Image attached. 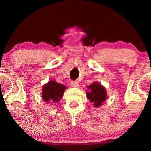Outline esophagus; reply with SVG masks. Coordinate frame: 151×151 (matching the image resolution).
I'll return each mask as SVG.
<instances>
[{
    "label": "esophagus",
    "mask_w": 151,
    "mask_h": 151,
    "mask_svg": "<svg viewBox=\"0 0 151 151\" xmlns=\"http://www.w3.org/2000/svg\"><path fill=\"white\" fill-rule=\"evenodd\" d=\"M71 85H72L73 87H74V88H79V86H80V84H79L77 82H74V81L71 82Z\"/></svg>",
    "instance_id": "esophagus-1"
}]
</instances>
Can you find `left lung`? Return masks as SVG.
<instances>
[{"instance_id": "obj_1", "label": "left lung", "mask_w": 151, "mask_h": 151, "mask_svg": "<svg viewBox=\"0 0 151 151\" xmlns=\"http://www.w3.org/2000/svg\"><path fill=\"white\" fill-rule=\"evenodd\" d=\"M86 95L87 98L93 104L94 107L96 108L101 106L102 103L106 101L107 98V93L105 88L97 82H94L88 86Z\"/></svg>"}]
</instances>
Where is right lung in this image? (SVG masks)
Wrapping results in <instances>:
<instances>
[{
  "label": "right lung",
  "instance_id": "1",
  "mask_svg": "<svg viewBox=\"0 0 151 151\" xmlns=\"http://www.w3.org/2000/svg\"><path fill=\"white\" fill-rule=\"evenodd\" d=\"M66 89L67 88L64 85L58 83L55 80H50L47 84L43 85L42 93V99L46 103H48L49 101L58 102L63 97Z\"/></svg>",
  "mask_w": 151,
  "mask_h": 151
}]
</instances>
